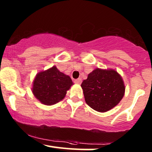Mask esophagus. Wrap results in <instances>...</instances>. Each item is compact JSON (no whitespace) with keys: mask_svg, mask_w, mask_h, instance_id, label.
<instances>
[{"mask_svg":"<svg viewBox=\"0 0 152 152\" xmlns=\"http://www.w3.org/2000/svg\"><path fill=\"white\" fill-rule=\"evenodd\" d=\"M74 82L76 83H78V84H81V82H82V79L81 78H77V79L75 80Z\"/></svg>","mask_w":152,"mask_h":152,"instance_id":"esophagus-1","label":"esophagus"}]
</instances>
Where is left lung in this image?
<instances>
[{"mask_svg": "<svg viewBox=\"0 0 152 152\" xmlns=\"http://www.w3.org/2000/svg\"><path fill=\"white\" fill-rule=\"evenodd\" d=\"M81 86L86 104L99 112H106L114 108L124 95L123 80L114 70L95 69Z\"/></svg>", "mask_w": 152, "mask_h": 152, "instance_id": "8db88e82", "label": "left lung"}]
</instances>
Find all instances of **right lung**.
I'll use <instances>...</instances> for the list:
<instances>
[{
  "label": "right lung",
  "mask_w": 152,
  "mask_h": 152,
  "mask_svg": "<svg viewBox=\"0 0 152 152\" xmlns=\"http://www.w3.org/2000/svg\"><path fill=\"white\" fill-rule=\"evenodd\" d=\"M72 85V80L69 76L53 66L36 75L32 91L36 98L42 104L52 105L62 100Z\"/></svg>",
  "instance_id": "right-lung-1"
}]
</instances>
